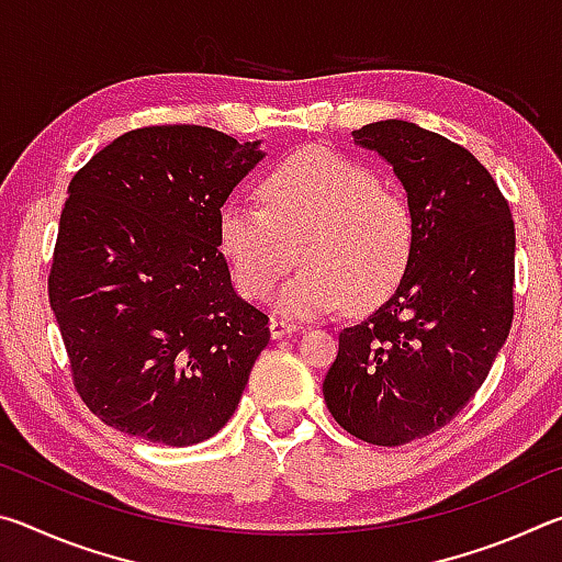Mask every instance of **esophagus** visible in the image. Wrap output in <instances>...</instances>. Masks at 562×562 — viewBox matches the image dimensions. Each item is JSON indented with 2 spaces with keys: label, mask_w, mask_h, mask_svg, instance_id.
Instances as JSON below:
<instances>
[{
  "label": "esophagus",
  "mask_w": 562,
  "mask_h": 562,
  "mask_svg": "<svg viewBox=\"0 0 562 562\" xmlns=\"http://www.w3.org/2000/svg\"><path fill=\"white\" fill-rule=\"evenodd\" d=\"M297 329H300V325H294V322H284V319H278V317L270 319V335H272V339H282V337H288V335H292V331H297Z\"/></svg>",
  "instance_id": "esophagus-1"
}]
</instances>
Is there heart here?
Masks as SVG:
<instances>
[{
    "mask_svg": "<svg viewBox=\"0 0 562 562\" xmlns=\"http://www.w3.org/2000/svg\"><path fill=\"white\" fill-rule=\"evenodd\" d=\"M260 205L227 203L217 243L237 290L265 300L294 258L302 268L274 294L290 317L382 304L406 278L416 223L406 198L374 170L327 148H304L262 176Z\"/></svg>",
    "mask_w": 562,
    "mask_h": 562,
    "instance_id": "b5f03b06",
    "label": "heart"
}]
</instances>
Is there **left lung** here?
Wrapping results in <instances>:
<instances>
[{"label":"left lung","mask_w":562,"mask_h":562,"mask_svg":"<svg viewBox=\"0 0 562 562\" xmlns=\"http://www.w3.org/2000/svg\"><path fill=\"white\" fill-rule=\"evenodd\" d=\"M351 136L402 180L416 247L392 297L339 331L322 394L347 434L404 446L449 424L486 382L513 322L516 227L463 146L396 119Z\"/></svg>","instance_id":"left-lung-1"}]
</instances>
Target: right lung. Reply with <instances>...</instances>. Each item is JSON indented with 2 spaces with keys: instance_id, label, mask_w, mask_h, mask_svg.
Instances as JSON below:
<instances>
[{
  "instance_id": "right-lung-1",
  "label": "right lung",
  "mask_w": 562,
  "mask_h": 562,
  "mask_svg": "<svg viewBox=\"0 0 562 562\" xmlns=\"http://www.w3.org/2000/svg\"><path fill=\"white\" fill-rule=\"evenodd\" d=\"M260 140L146 126L71 178L49 272L76 392L103 424L190 446L227 424L268 347V315L237 297L221 207Z\"/></svg>"
}]
</instances>
